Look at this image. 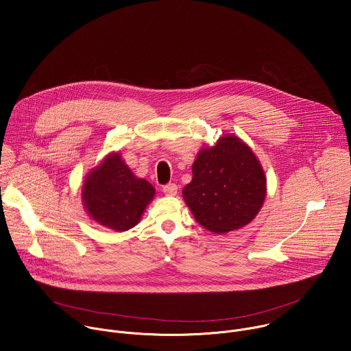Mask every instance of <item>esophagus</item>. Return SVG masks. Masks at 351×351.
Segmentation results:
<instances>
[{
  "mask_svg": "<svg viewBox=\"0 0 351 351\" xmlns=\"http://www.w3.org/2000/svg\"><path fill=\"white\" fill-rule=\"evenodd\" d=\"M162 191L167 194V195H176L178 193V186L175 183H168L162 187Z\"/></svg>",
  "mask_w": 351,
  "mask_h": 351,
  "instance_id": "34e87169",
  "label": "esophagus"
}]
</instances>
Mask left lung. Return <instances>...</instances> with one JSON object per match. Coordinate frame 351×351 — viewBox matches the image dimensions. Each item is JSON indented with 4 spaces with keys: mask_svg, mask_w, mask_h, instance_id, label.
I'll list each match as a JSON object with an SVG mask.
<instances>
[{
    "mask_svg": "<svg viewBox=\"0 0 351 351\" xmlns=\"http://www.w3.org/2000/svg\"><path fill=\"white\" fill-rule=\"evenodd\" d=\"M193 179L182 190L195 221L215 234L229 233L252 222L267 195L263 165L240 137L223 134L204 144L193 167Z\"/></svg>",
    "mask_w": 351,
    "mask_h": 351,
    "instance_id": "obj_1",
    "label": "left lung"
}]
</instances>
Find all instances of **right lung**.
I'll return each instance as SVG.
<instances>
[{
  "label": "right lung",
  "instance_id": "right-lung-1",
  "mask_svg": "<svg viewBox=\"0 0 351 351\" xmlns=\"http://www.w3.org/2000/svg\"><path fill=\"white\" fill-rule=\"evenodd\" d=\"M80 194L87 215L95 223L125 232L140 222L156 189L132 172L119 152H112L86 175Z\"/></svg>",
  "mask_w": 351,
  "mask_h": 351
}]
</instances>
